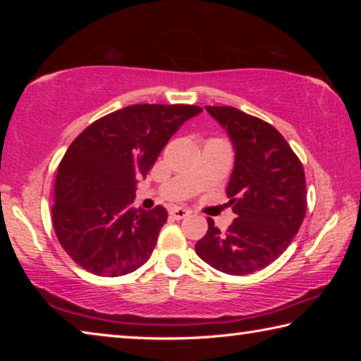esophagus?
Instances as JSON below:
<instances>
[{
	"label": "esophagus",
	"instance_id": "obj_1",
	"mask_svg": "<svg viewBox=\"0 0 361 361\" xmlns=\"http://www.w3.org/2000/svg\"><path fill=\"white\" fill-rule=\"evenodd\" d=\"M169 213L173 219H183V218H186L189 213H191V210L183 209V207H173V209H170Z\"/></svg>",
	"mask_w": 361,
	"mask_h": 361
}]
</instances>
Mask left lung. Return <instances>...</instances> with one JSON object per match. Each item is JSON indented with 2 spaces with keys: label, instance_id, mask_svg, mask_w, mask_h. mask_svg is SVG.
<instances>
[{
  "label": "left lung",
  "instance_id": "left-lung-1",
  "mask_svg": "<svg viewBox=\"0 0 361 361\" xmlns=\"http://www.w3.org/2000/svg\"><path fill=\"white\" fill-rule=\"evenodd\" d=\"M205 109L235 152L226 194L237 218L226 232L209 218L195 253L216 271L247 276L276 261L301 228L307 210L304 169L271 124L232 106Z\"/></svg>",
  "mask_w": 361,
  "mask_h": 361
}]
</instances>
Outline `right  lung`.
Returning <instances> with one entry per match:
<instances>
[{
  "instance_id": "right-lung-1",
  "label": "right lung",
  "mask_w": 361,
  "mask_h": 361,
  "mask_svg": "<svg viewBox=\"0 0 361 361\" xmlns=\"http://www.w3.org/2000/svg\"><path fill=\"white\" fill-rule=\"evenodd\" d=\"M200 111L192 105L126 106L92 122L70 145L57 170L52 224L76 264L119 277L149 259L169 215L162 205L133 209L138 180Z\"/></svg>"
}]
</instances>
